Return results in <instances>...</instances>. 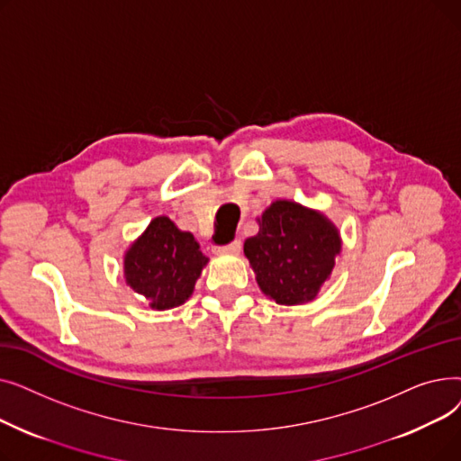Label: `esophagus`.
Here are the masks:
<instances>
[{
	"instance_id": "1",
	"label": "esophagus",
	"mask_w": 461,
	"mask_h": 461,
	"mask_svg": "<svg viewBox=\"0 0 461 461\" xmlns=\"http://www.w3.org/2000/svg\"><path fill=\"white\" fill-rule=\"evenodd\" d=\"M212 252L216 254H239L240 252V240H231L226 247H212Z\"/></svg>"
}]
</instances>
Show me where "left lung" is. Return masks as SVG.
<instances>
[{"instance_id": "obj_1", "label": "left lung", "mask_w": 461, "mask_h": 461, "mask_svg": "<svg viewBox=\"0 0 461 461\" xmlns=\"http://www.w3.org/2000/svg\"><path fill=\"white\" fill-rule=\"evenodd\" d=\"M258 235L245 240V256L263 295L285 306L316 299L342 252L332 221L321 211L276 200L258 216Z\"/></svg>"}]
</instances>
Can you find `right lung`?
I'll use <instances>...</instances> for the list:
<instances>
[{"label": "right lung", "instance_id": "add662e5", "mask_svg": "<svg viewBox=\"0 0 461 461\" xmlns=\"http://www.w3.org/2000/svg\"><path fill=\"white\" fill-rule=\"evenodd\" d=\"M209 258L198 240L167 216H157L123 256L125 284L153 310H169L188 301Z\"/></svg>", "mask_w": 461, "mask_h": 461}]
</instances>
